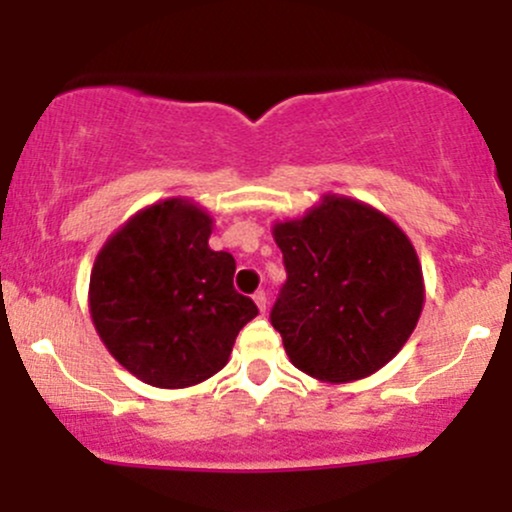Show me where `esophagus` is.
<instances>
[{"mask_svg": "<svg viewBox=\"0 0 512 512\" xmlns=\"http://www.w3.org/2000/svg\"><path fill=\"white\" fill-rule=\"evenodd\" d=\"M252 301L257 303V308H260V313H264V310H267V293H264V291H257L255 296H252Z\"/></svg>", "mask_w": 512, "mask_h": 512, "instance_id": "esophagus-1", "label": "esophagus"}]
</instances>
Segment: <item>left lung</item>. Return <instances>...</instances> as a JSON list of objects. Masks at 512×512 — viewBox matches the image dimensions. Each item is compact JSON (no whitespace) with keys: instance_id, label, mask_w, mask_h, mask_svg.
I'll return each instance as SVG.
<instances>
[{"instance_id":"obj_1","label":"left lung","mask_w":512,"mask_h":512,"mask_svg":"<svg viewBox=\"0 0 512 512\" xmlns=\"http://www.w3.org/2000/svg\"><path fill=\"white\" fill-rule=\"evenodd\" d=\"M272 233L286 284L269 320L293 366L351 383L390 363L424 308V274L402 228L370 204L325 195Z\"/></svg>"}]
</instances>
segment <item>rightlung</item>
<instances>
[{"label":"right lung","instance_id":"right-lung-1","mask_svg":"<svg viewBox=\"0 0 512 512\" xmlns=\"http://www.w3.org/2000/svg\"><path fill=\"white\" fill-rule=\"evenodd\" d=\"M214 219L190 199L151 204L105 240L88 305L98 337L146 385L178 390L228 363L257 315L233 289L236 260L209 248Z\"/></svg>","mask_w":512,"mask_h":512}]
</instances>
